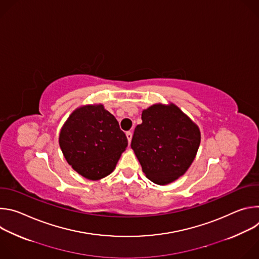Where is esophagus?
I'll use <instances>...</instances> for the list:
<instances>
[{
	"label": "esophagus",
	"mask_w": 259,
	"mask_h": 259,
	"mask_svg": "<svg viewBox=\"0 0 259 259\" xmlns=\"http://www.w3.org/2000/svg\"><path fill=\"white\" fill-rule=\"evenodd\" d=\"M126 136H127V139H128V142H129V144H130V142H131V139H132V133H131L130 131H128V132H126Z\"/></svg>",
	"instance_id": "obj_1"
}]
</instances>
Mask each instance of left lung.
Returning <instances> with one entry per match:
<instances>
[{
  "mask_svg": "<svg viewBox=\"0 0 259 259\" xmlns=\"http://www.w3.org/2000/svg\"><path fill=\"white\" fill-rule=\"evenodd\" d=\"M131 141L143 173L165 186L192 165L201 142L199 127L175 104H154L143 109Z\"/></svg>",
  "mask_w": 259,
  "mask_h": 259,
  "instance_id": "8db88e82",
  "label": "left lung"
}]
</instances>
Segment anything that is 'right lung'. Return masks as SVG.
Segmentation results:
<instances>
[{"label": "right lung", "mask_w": 259, "mask_h": 259, "mask_svg": "<svg viewBox=\"0 0 259 259\" xmlns=\"http://www.w3.org/2000/svg\"><path fill=\"white\" fill-rule=\"evenodd\" d=\"M59 145L73 170L98 180L114 171L128 140L116 118L94 104L73 110L60 130Z\"/></svg>", "instance_id": "1"}]
</instances>
